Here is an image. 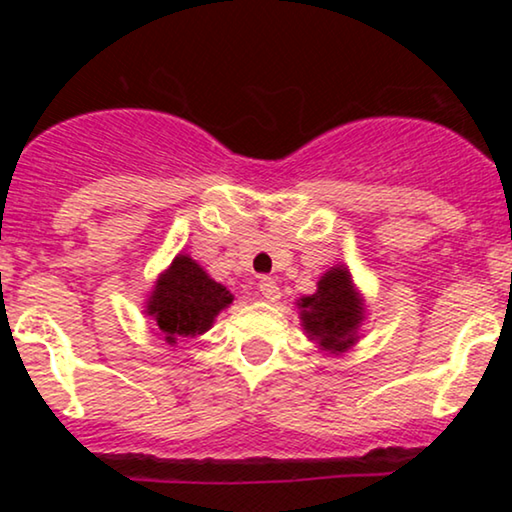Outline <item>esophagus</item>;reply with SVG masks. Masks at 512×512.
Returning <instances> with one entry per match:
<instances>
[{"label":"esophagus","mask_w":512,"mask_h":512,"mask_svg":"<svg viewBox=\"0 0 512 512\" xmlns=\"http://www.w3.org/2000/svg\"><path fill=\"white\" fill-rule=\"evenodd\" d=\"M258 291H261V296L265 300H270V303H275V300L279 298V286L275 279H270V277H261V282H258Z\"/></svg>","instance_id":"34e87169"}]
</instances>
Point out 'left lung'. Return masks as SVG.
Returning <instances> with one entry per match:
<instances>
[{"mask_svg": "<svg viewBox=\"0 0 512 512\" xmlns=\"http://www.w3.org/2000/svg\"><path fill=\"white\" fill-rule=\"evenodd\" d=\"M298 310L307 338L331 354H340L354 345L366 317V305L345 265L328 270L317 282V291L298 300Z\"/></svg>", "mask_w": 512, "mask_h": 512, "instance_id": "1", "label": "left lung"}]
</instances>
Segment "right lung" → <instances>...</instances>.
<instances>
[{"instance_id": "add662e5", "label": "right lung", "mask_w": 512, "mask_h": 512, "mask_svg": "<svg viewBox=\"0 0 512 512\" xmlns=\"http://www.w3.org/2000/svg\"><path fill=\"white\" fill-rule=\"evenodd\" d=\"M233 303V293L214 282L191 256L179 254L170 268L160 272L146 314L153 319L165 342L177 345L181 338H195L209 331L216 314Z\"/></svg>"}]
</instances>
